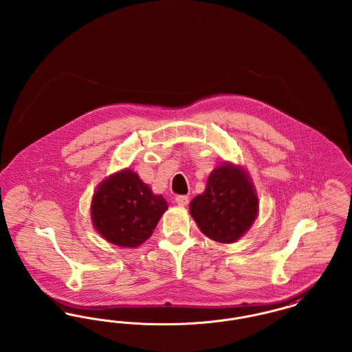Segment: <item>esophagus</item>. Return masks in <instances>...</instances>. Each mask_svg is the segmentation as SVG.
<instances>
[{
    "mask_svg": "<svg viewBox=\"0 0 352 352\" xmlns=\"http://www.w3.org/2000/svg\"><path fill=\"white\" fill-rule=\"evenodd\" d=\"M175 201H177L179 206H187L190 199H188L187 195H177V197H175Z\"/></svg>",
    "mask_w": 352,
    "mask_h": 352,
    "instance_id": "obj_1",
    "label": "esophagus"
}]
</instances>
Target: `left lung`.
Returning a JSON list of instances; mask_svg holds the SVG:
<instances>
[{
	"instance_id": "left-lung-1",
	"label": "left lung",
	"mask_w": 352,
	"mask_h": 352,
	"mask_svg": "<svg viewBox=\"0 0 352 352\" xmlns=\"http://www.w3.org/2000/svg\"><path fill=\"white\" fill-rule=\"evenodd\" d=\"M258 199L243 170L232 165L215 168L204 192L190 203L201 232L219 243L236 241L257 215Z\"/></svg>"
}]
</instances>
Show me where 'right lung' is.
I'll return each instance as SVG.
<instances>
[{"instance_id":"add662e5","label":"right lung","mask_w":352,"mask_h":352,"mask_svg":"<svg viewBox=\"0 0 352 352\" xmlns=\"http://www.w3.org/2000/svg\"><path fill=\"white\" fill-rule=\"evenodd\" d=\"M168 203L154 195L138 175L125 170L99 186L92 201V220L112 244L134 248L151 237Z\"/></svg>"}]
</instances>
